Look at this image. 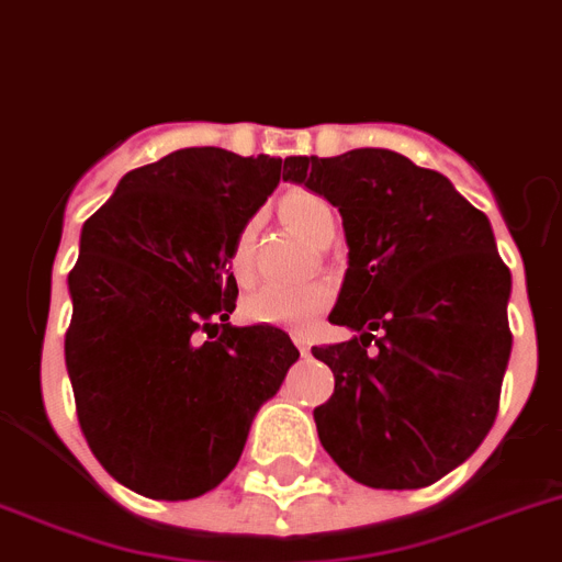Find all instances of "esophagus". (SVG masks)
Returning <instances> with one entry per match:
<instances>
[{"instance_id":"obj_1","label":"esophagus","mask_w":562,"mask_h":562,"mask_svg":"<svg viewBox=\"0 0 562 562\" xmlns=\"http://www.w3.org/2000/svg\"><path fill=\"white\" fill-rule=\"evenodd\" d=\"M292 340H295V347H299L301 355H310V349H313V344H310V338H306V335L295 333V335H292Z\"/></svg>"}]
</instances>
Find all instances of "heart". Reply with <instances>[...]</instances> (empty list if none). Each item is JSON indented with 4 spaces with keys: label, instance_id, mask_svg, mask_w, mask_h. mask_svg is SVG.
Instances as JSON below:
<instances>
[{
    "label": "heart",
    "instance_id": "1",
    "mask_svg": "<svg viewBox=\"0 0 562 562\" xmlns=\"http://www.w3.org/2000/svg\"><path fill=\"white\" fill-rule=\"evenodd\" d=\"M281 218L290 224L295 233L310 238L313 244H324L327 238H335V210L324 195L313 190H290L284 199L278 201ZM229 270L238 281L249 278L252 270V224L235 235L229 247ZM333 301V286L324 281L313 284H267L256 290L244 304V313L256 324H272V327H292L306 329L318 318Z\"/></svg>",
    "mask_w": 562,
    "mask_h": 562
}]
</instances>
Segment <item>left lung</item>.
Returning a JSON list of instances; mask_svg holds the SVG:
<instances>
[{
    "label": "left lung",
    "mask_w": 562,
    "mask_h": 562,
    "mask_svg": "<svg viewBox=\"0 0 562 562\" xmlns=\"http://www.w3.org/2000/svg\"><path fill=\"white\" fill-rule=\"evenodd\" d=\"M284 170L338 207L349 247L329 321L358 335L313 347L335 375L313 412L321 443L363 486H429L483 443L501 404L512 272L492 224L401 153L292 156Z\"/></svg>",
    "instance_id": "obj_1"
}]
</instances>
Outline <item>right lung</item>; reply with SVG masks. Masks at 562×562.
<instances>
[{
	"label": "right lung",
	"mask_w": 562,
	"mask_h": 562,
	"mask_svg": "<svg viewBox=\"0 0 562 562\" xmlns=\"http://www.w3.org/2000/svg\"><path fill=\"white\" fill-rule=\"evenodd\" d=\"M278 181L281 158L187 147L127 172L81 227L67 375L90 452L138 495L218 486L299 361L281 329L229 324V247Z\"/></svg>",
	"instance_id": "right-lung-1"
}]
</instances>
